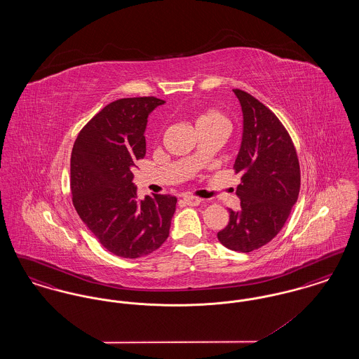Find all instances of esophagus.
Instances as JSON below:
<instances>
[{
    "label": "esophagus",
    "mask_w": 359,
    "mask_h": 359,
    "mask_svg": "<svg viewBox=\"0 0 359 359\" xmlns=\"http://www.w3.org/2000/svg\"><path fill=\"white\" fill-rule=\"evenodd\" d=\"M183 202L188 205H201V199L199 198H196V196H191V195H186L184 198H183Z\"/></svg>",
    "instance_id": "1"
}]
</instances>
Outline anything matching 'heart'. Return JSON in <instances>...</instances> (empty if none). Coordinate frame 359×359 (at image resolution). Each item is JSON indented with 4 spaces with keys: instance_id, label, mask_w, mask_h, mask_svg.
Masks as SVG:
<instances>
[{
    "instance_id": "b5f03b06",
    "label": "heart",
    "mask_w": 359,
    "mask_h": 359,
    "mask_svg": "<svg viewBox=\"0 0 359 359\" xmlns=\"http://www.w3.org/2000/svg\"><path fill=\"white\" fill-rule=\"evenodd\" d=\"M208 123H221V125H226L227 126V121L217 110H207V111H203L202 114L198 116L196 126H199V125H208Z\"/></svg>"
}]
</instances>
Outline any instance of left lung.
<instances>
[{
    "label": "left lung",
    "mask_w": 359,
    "mask_h": 359,
    "mask_svg": "<svg viewBox=\"0 0 359 359\" xmlns=\"http://www.w3.org/2000/svg\"><path fill=\"white\" fill-rule=\"evenodd\" d=\"M242 109V140L234 163L241 173L238 211L218 239L230 250L249 253L278 234L297 202L300 167L288 132L273 113L242 90H233Z\"/></svg>",
    "instance_id": "left-lung-1"
}]
</instances>
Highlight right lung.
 Wrapping results in <instances>:
<instances>
[{"instance_id":"right-lung-1","label":"right lung","mask_w":359,"mask_h":359,"mask_svg":"<svg viewBox=\"0 0 359 359\" xmlns=\"http://www.w3.org/2000/svg\"><path fill=\"white\" fill-rule=\"evenodd\" d=\"M164 101L154 97L109 103L78 135L71 154L72 203L109 252L123 258L148 256L170 236L177 199L137 198L138 160L147 152L148 117Z\"/></svg>"}]
</instances>
